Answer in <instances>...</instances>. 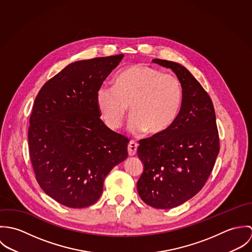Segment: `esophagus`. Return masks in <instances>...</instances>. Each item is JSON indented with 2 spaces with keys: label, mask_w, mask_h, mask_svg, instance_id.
<instances>
[{
  "label": "esophagus",
  "mask_w": 252,
  "mask_h": 252,
  "mask_svg": "<svg viewBox=\"0 0 252 252\" xmlns=\"http://www.w3.org/2000/svg\"><path fill=\"white\" fill-rule=\"evenodd\" d=\"M128 154L130 156H134L136 153H137V149H138V144L134 141H131L129 144H128Z\"/></svg>",
  "instance_id": "34e87169"
}]
</instances>
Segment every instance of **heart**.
Segmentation results:
<instances>
[{
    "mask_svg": "<svg viewBox=\"0 0 252 252\" xmlns=\"http://www.w3.org/2000/svg\"><path fill=\"white\" fill-rule=\"evenodd\" d=\"M99 111L110 129H118L130 110L133 133L161 135L176 120L182 103V87L173 74L144 65L127 67L115 84H103L96 94Z\"/></svg>",
    "mask_w": 252,
    "mask_h": 252,
    "instance_id": "b5f03b06",
    "label": "heart"
}]
</instances>
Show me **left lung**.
<instances>
[{
    "label": "left lung",
    "instance_id": "obj_1",
    "mask_svg": "<svg viewBox=\"0 0 252 252\" xmlns=\"http://www.w3.org/2000/svg\"><path fill=\"white\" fill-rule=\"evenodd\" d=\"M175 72L182 87L180 112L161 135L141 140L144 172L137 182L141 199L155 209H172L194 197L209 179L219 152L216 112L211 97L180 64L153 59Z\"/></svg>",
    "mask_w": 252,
    "mask_h": 252
}]
</instances>
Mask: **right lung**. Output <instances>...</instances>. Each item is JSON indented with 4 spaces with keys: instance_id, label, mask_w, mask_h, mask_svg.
Returning a JSON list of instances; mask_svg holds the SVG:
<instances>
[{
    "instance_id": "1",
    "label": "right lung",
    "mask_w": 252,
    "mask_h": 252,
    "mask_svg": "<svg viewBox=\"0 0 252 252\" xmlns=\"http://www.w3.org/2000/svg\"><path fill=\"white\" fill-rule=\"evenodd\" d=\"M123 54L81 60L44 83L28 130L29 153L40 188L72 209L96 203L110 170L128 157L129 139L105 125L96 94Z\"/></svg>"
}]
</instances>
